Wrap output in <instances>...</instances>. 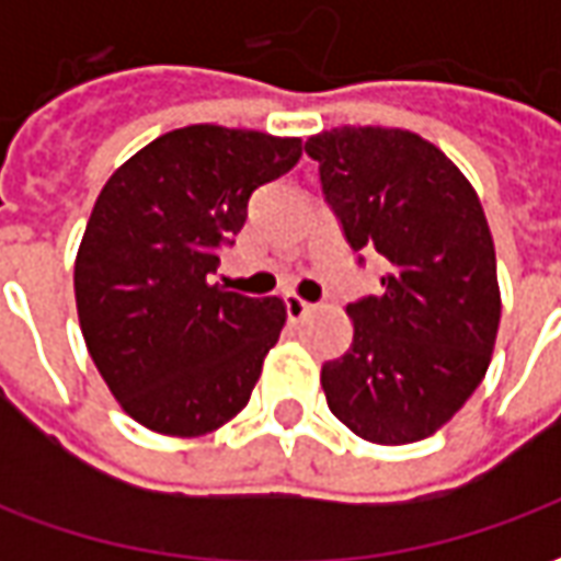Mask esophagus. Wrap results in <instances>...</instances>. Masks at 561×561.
I'll return each mask as SVG.
<instances>
[{
	"label": "esophagus",
	"mask_w": 561,
	"mask_h": 561,
	"mask_svg": "<svg viewBox=\"0 0 561 561\" xmlns=\"http://www.w3.org/2000/svg\"><path fill=\"white\" fill-rule=\"evenodd\" d=\"M309 309H312V304H306L304 297H297V294H288V297H285V312H288V321H291V324L304 321V318L309 316Z\"/></svg>",
	"instance_id": "1"
}]
</instances>
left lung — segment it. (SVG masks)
Returning a JSON list of instances; mask_svg holds the SVG:
<instances>
[{
	"mask_svg": "<svg viewBox=\"0 0 561 561\" xmlns=\"http://www.w3.org/2000/svg\"><path fill=\"white\" fill-rule=\"evenodd\" d=\"M306 152L357 261H388L381 294L345 306L352 348L321 366L330 412L376 445L421 442L466 405L493 357L502 297L478 192L405 128H330Z\"/></svg>",
	"mask_w": 561,
	"mask_h": 561,
	"instance_id": "obj_1",
	"label": "left lung"
}]
</instances>
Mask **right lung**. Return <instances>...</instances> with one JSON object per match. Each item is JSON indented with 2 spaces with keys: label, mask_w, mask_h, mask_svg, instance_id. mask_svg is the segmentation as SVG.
<instances>
[{
  "label": "right lung",
  "mask_w": 561,
  "mask_h": 561,
  "mask_svg": "<svg viewBox=\"0 0 561 561\" xmlns=\"http://www.w3.org/2000/svg\"><path fill=\"white\" fill-rule=\"evenodd\" d=\"M300 144L209 123L173 128L104 183L75 261L80 330L123 412L152 433H213L252 397L285 304L209 279L252 192L291 171Z\"/></svg>",
  "instance_id": "add662e5"
}]
</instances>
